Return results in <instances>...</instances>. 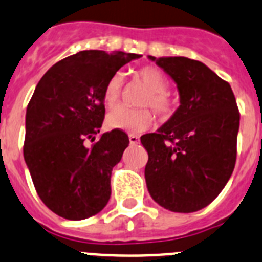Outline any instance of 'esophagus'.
<instances>
[{"label":"esophagus","instance_id":"34e87169","mask_svg":"<svg viewBox=\"0 0 262 262\" xmlns=\"http://www.w3.org/2000/svg\"><path fill=\"white\" fill-rule=\"evenodd\" d=\"M129 142H130V145L140 144V137H138V136H134V134H129Z\"/></svg>","mask_w":262,"mask_h":262}]
</instances>
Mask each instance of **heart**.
I'll list each match as a JSON object with an SVG mask.
<instances>
[{
  "label": "heart",
  "mask_w": 262,
  "mask_h": 262,
  "mask_svg": "<svg viewBox=\"0 0 262 262\" xmlns=\"http://www.w3.org/2000/svg\"><path fill=\"white\" fill-rule=\"evenodd\" d=\"M137 76L150 90L142 101V105L151 106L161 117H169L172 113V104L167 97L169 83L163 72L156 67H144L138 70ZM122 83L124 77L120 72H116L109 77L103 91V100L106 106H115L118 103L121 97ZM105 122L109 129L124 130L128 133H141L153 125L154 116L149 109H129L125 106H117L108 113Z\"/></svg>",
  "instance_id": "b5f03b06"
}]
</instances>
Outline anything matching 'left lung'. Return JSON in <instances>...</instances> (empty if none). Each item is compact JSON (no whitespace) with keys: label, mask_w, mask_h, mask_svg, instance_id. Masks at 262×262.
I'll list each match as a JSON object with an SVG mask.
<instances>
[{"label":"left lung","mask_w":262,"mask_h":262,"mask_svg":"<svg viewBox=\"0 0 262 262\" xmlns=\"http://www.w3.org/2000/svg\"><path fill=\"white\" fill-rule=\"evenodd\" d=\"M177 84L179 106L141 137L149 154L145 181L154 202L172 212H195L215 199L235 169L240 113L227 81L185 56H147Z\"/></svg>","instance_id":"1"}]
</instances>
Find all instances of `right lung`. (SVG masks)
<instances>
[{
    "mask_svg": "<svg viewBox=\"0 0 262 262\" xmlns=\"http://www.w3.org/2000/svg\"><path fill=\"white\" fill-rule=\"evenodd\" d=\"M138 54L85 50L52 66L26 111L24 157L35 190L52 212L68 220L96 215L111 198V174L129 138L104 133L103 91L109 77Z\"/></svg>",
    "mask_w": 262,
    "mask_h": 262,
    "instance_id": "right-lung-1",
    "label": "right lung"
}]
</instances>
